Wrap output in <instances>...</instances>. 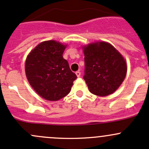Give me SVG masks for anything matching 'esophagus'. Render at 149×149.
Returning a JSON list of instances; mask_svg holds the SVG:
<instances>
[{"label": "esophagus", "instance_id": "34e87169", "mask_svg": "<svg viewBox=\"0 0 149 149\" xmlns=\"http://www.w3.org/2000/svg\"><path fill=\"white\" fill-rule=\"evenodd\" d=\"M76 76H77V77H80V76H81V72L76 71Z\"/></svg>", "mask_w": 149, "mask_h": 149}]
</instances>
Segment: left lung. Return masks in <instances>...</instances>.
I'll use <instances>...</instances> for the list:
<instances>
[{"label":"left lung","instance_id":"left-lung-1","mask_svg":"<svg viewBox=\"0 0 149 149\" xmlns=\"http://www.w3.org/2000/svg\"><path fill=\"white\" fill-rule=\"evenodd\" d=\"M82 48L85 56L84 79L89 91L98 96L113 93L126 76V59L108 42H93Z\"/></svg>","mask_w":149,"mask_h":149}]
</instances>
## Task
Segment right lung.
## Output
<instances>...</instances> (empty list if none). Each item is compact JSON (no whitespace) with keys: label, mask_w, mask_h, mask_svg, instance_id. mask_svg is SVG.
<instances>
[{"label":"right lung","mask_w":149,"mask_h":149,"mask_svg":"<svg viewBox=\"0 0 149 149\" xmlns=\"http://www.w3.org/2000/svg\"><path fill=\"white\" fill-rule=\"evenodd\" d=\"M67 44L54 40L37 45L26 58L25 71L33 90L44 99L56 101L68 95L77 76L63 57Z\"/></svg>","instance_id":"add662e5"}]
</instances>
